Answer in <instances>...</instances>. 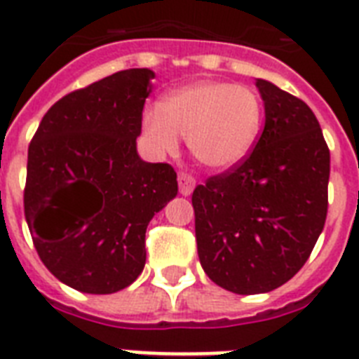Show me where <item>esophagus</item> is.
<instances>
[{
	"instance_id": "obj_1",
	"label": "esophagus",
	"mask_w": 359,
	"mask_h": 359,
	"mask_svg": "<svg viewBox=\"0 0 359 359\" xmlns=\"http://www.w3.org/2000/svg\"><path fill=\"white\" fill-rule=\"evenodd\" d=\"M177 183H180V194H183V196H191L194 187H196L194 177L185 174V172H180V174H177Z\"/></svg>"
}]
</instances>
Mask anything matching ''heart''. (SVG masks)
Here are the masks:
<instances>
[{"label":"heart","instance_id":"1","mask_svg":"<svg viewBox=\"0 0 359 359\" xmlns=\"http://www.w3.org/2000/svg\"><path fill=\"white\" fill-rule=\"evenodd\" d=\"M261 124L263 105L252 88L213 79L183 85L142 113V133L156 154L176 151L185 137L191 154L215 172L246 161Z\"/></svg>","mask_w":359,"mask_h":359}]
</instances>
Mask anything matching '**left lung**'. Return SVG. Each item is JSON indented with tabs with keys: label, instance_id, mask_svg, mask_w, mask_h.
Returning a JSON list of instances; mask_svg holds the SVG:
<instances>
[{
	"label": "left lung",
	"instance_id": "obj_1",
	"mask_svg": "<svg viewBox=\"0 0 359 359\" xmlns=\"http://www.w3.org/2000/svg\"><path fill=\"white\" fill-rule=\"evenodd\" d=\"M265 128L246 161L193 193L198 257L226 291L269 293L297 274L325 228L330 150L313 111L256 79Z\"/></svg>",
	"mask_w": 359,
	"mask_h": 359
}]
</instances>
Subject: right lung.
I'll return each instance as SVG.
<instances>
[{
	"mask_svg": "<svg viewBox=\"0 0 359 359\" xmlns=\"http://www.w3.org/2000/svg\"><path fill=\"white\" fill-rule=\"evenodd\" d=\"M150 68L66 94L27 151L25 220L48 271L68 287L111 294L140 276L146 228L177 194L176 172L137 151Z\"/></svg>",
	"mask_w": 359,
	"mask_h": 359,
	"instance_id": "obj_1",
	"label": "right lung"
}]
</instances>
